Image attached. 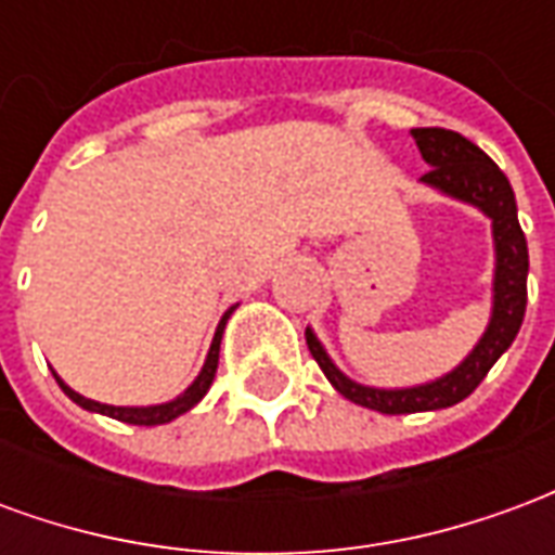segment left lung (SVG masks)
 <instances>
[{
    "mask_svg": "<svg viewBox=\"0 0 555 555\" xmlns=\"http://www.w3.org/2000/svg\"><path fill=\"white\" fill-rule=\"evenodd\" d=\"M410 137L416 139L418 154L430 166L418 181L446 198L473 205L490 219L493 302H490V321L476 341V348L469 350L452 372L428 384L398 386V389L357 384L330 360V353L321 345V338L314 336L312 326H306V345L338 396H345L360 408L389 413V416L454 408L457 401L473 396V389L485 380L493 362L512 348V341L520 333L526 314V276H529V249H526L524 229L517 222V202H514L512 183L502 175L500 166L481 147L454 130L416 127L410 130Z\"/></svg>",
    "mask_w": 555,
    "mask_h": 555,
    "instance_id": "8db88e82",
    "label": "left lung"
}]
</instances>
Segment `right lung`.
<instances>
[{"label":"right lung","instance_id":"add662e5","mask_svg":"<svg viewBox=\"0 0 555 555\" xmlns=\"http://www.w3.org/2000/svg\"><path fill=\"white\" fill-rule=\"evenodd\" d=\"M237 306H231L229 312L219 318L217 333H214V341H210V350H207V360L202 365V372L195 377L193 384L183 389L181 396L171 398V401H163V404H147V408H115V404H101V401H91V398L79 396L74 392L70 386L53 372V377L62 386V392H65L74 404H79L82 410H89V413H101V416L118 418V422H127V425H166L171 418L183 416L186 410H193L202 398L207 396V389L214 384V377H217V365H219V345H222V333H225V324H229L231 312H234Z\"/></svg>","mask_w":555,"mask_h":555}]
</instances>
